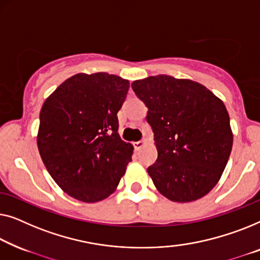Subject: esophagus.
I'll use <instances>...</instances> for the list:
<instances>
[{
    "label": "esophagus",
    "instance_id": "obj_1",
    "mask_svg": "<svg viewBox=\"0 0 260 260\" xmlns=\"http://www.w3.org/2000/svg\"><path fill=\"white\" fill-rule=\"evenodd\" d=\"M146 142H147V141H146L145 139H144V140H140V141L134 142V148L137 149V151H139V149H141L142 147H144V146L146 145Z\"/></svg>",
    "mask_w": 260,
    "mask_h": 260
}]
</instances>
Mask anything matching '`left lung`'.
I'll use <instances>...</instances> for the list:
<instances>
[{
    "label": "left lung",
    "instance_id": "left-lung-1",
    "mask_svg": "<svg viewBox=\"0 0 260 260\" xmlns=\"http://www.w3.org/2000/svg\"><path fill=\"white\" fill-rule=\"evenodd\" d=\"M144 101L158 159L147 168L167 199L189 203L217 185L231 154L230 116L220 99L200 83L156 75L132 83Z\"/></svg>",
    "mask_w": 260,
    "mask_h": 260
}]
</instances>
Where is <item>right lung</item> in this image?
I'll return each mask as SVG.
<instances>
[{
	"instance_id": "add662e5",
	"label": "right lung",
	"mask_w": 260,
	"mask_h": 260,
	"mask_svg": "<svg viewBox=\"0 0 260 260\" xmlns=\"http://www.w3.org/2000/svg\"><path fill=\"white\" fill-rule=\"evenodd\" d=\"M128 80L95 73L66 80L40 113L38 147L54 181L83 203L104 200L115 191L133 146L118 133V112Z\"/></svg>"
}]
</instances>
